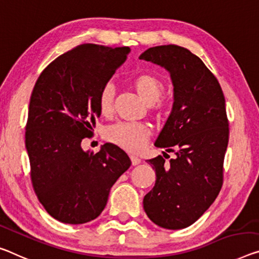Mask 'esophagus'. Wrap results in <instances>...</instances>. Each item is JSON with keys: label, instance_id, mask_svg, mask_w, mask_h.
Returning <instances> with one entry per match:
<instances>
[{"label": "esophagus", "instance_id": "esophagus-1", "mask_svg": "<svg viewBox=\"0 0 259 259\" xmlns=\"http://www.w3.org/2000/svg\"><path fill=\"white\" fill-rule=\"evenodd\" d=\"M130 158H131V162H132V165L140 164L141 160H140V158H139V157H137V156H131Z\"/></svg>", "mask_w": 259, "mask_h": 259}]
</instances>
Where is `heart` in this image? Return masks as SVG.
Here are the masks:
<instances>
[{"mask_svg": "<svg viewBox=\"0 0 259 259\" xmlns=\"http://www.w3.org/2000/svg\"><path fill=\"white\" fill-rule=\"evenodd\" d=\"M133 88L147 104H154L163 94V83L160 78L150 74H141L132 81ZM114 87L105 83L98 94V109L103 116H110L113 111ZM105 139L119 148L130 153H138L148 141L150 132L148 127L137 122H117L105 130Z\"/></svg>", "mask_w": 259, "mask_h": 259, "instance_id": "b5f03b06", "label": "heart"}]
</instances>
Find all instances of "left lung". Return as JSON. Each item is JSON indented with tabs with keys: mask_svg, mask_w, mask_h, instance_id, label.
I'll list each match as a JSON object with an SVG mask.
<instances>
[{
	"mask_svg": "<svg viewBox=\"0 0 259 259\" xmlns=\"http://www.w3.org/2000/svg\"><path fill=\"white\" fill-rule=\"evenodd\" d=\"M139 59L170 74L172 109L154 145L176 155L170 162L161 155L147 161L156 182L143 208L155 225L183 229L209 208L221 190L229 139L225 96L205 63L184 47H150Z\"/></svg>",
	"mask_w": 259,
	"mask_h": 259,
	"instance_id": "left-lung-1",
	"label": "left lung"
}]
</instances>
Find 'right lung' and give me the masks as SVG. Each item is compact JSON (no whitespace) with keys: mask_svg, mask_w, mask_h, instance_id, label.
I'll list each match as a JSON object with an SVG mask.
<instances>
[{"mask_svg":"<svg viewBox=\"0 0 259 259\" xmlns=\"http://www.w3.org/2000/svg\"><path fill=\"white\" fill-rule=\"evenodd\" d=\"M130 52L83 44L51 62L34 84L25 132L31 181L44 208L63 224L96 219L131 166L127 154L112 143L96 154L81 147L101 116L99 91Z\"/></svg>","mask_w":259,"mask_h":259,"instance_id":"1","label":"right lung"}]
</instances>
